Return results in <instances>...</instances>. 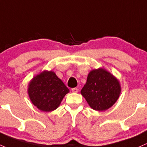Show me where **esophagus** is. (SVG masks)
Wrapping results in <instances>:
<instances>
[{
  "label": "esophagus",
  "mask_w": 147,
  "mask_h": 147,
  "mask_svg": "<svg viewBox=\"0 0 147 147\" xmlns=\"http://www.w3.org/2000/svg\"><path fill=\"white\" fill-rule=\"evenodd\" d=\"M78 88H71V91L73 92V93H77L78 92Z\"/></svg>",
  "instance_id": "obj_1"
}]
</instances>
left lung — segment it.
I'll list each match as a JSON object with an SVG mask.
<instances>
[{
	"mask_svg": "<svg viewBox=\"0 0 147 147\" xmlns=\"http://www.w3.org/2000/svg\"><path fill=\"white\" fill-rule=\"evenodd\" d=\"M121 86L118 80L105 69H93L88 74L87 81L81 93L91 108L105 111L119 98Z\"/></svg>",
	"mask_w": 147,
	"mask_h": 147,
	"instance_id": "obj_1",
	"label": "left lung"
}]
</instances>
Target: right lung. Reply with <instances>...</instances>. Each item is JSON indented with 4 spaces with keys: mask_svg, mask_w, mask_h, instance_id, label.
Instances as JSON below:
<instances>
[{
    "mask_svg": "<svg viewBox=\"0 0 147 147\" xmlns=\"http://www.w3.org/2000/svg\"><path fill=\"white\" fill-rule=\"evenodd\" d=\"M28 92L34 106L42 111L51 112L59 106L69 90L54 71H44L31 80Z\"/></svg>",
    "mask_w": 147,
    "mask_h": 147,
    "instance_id": "1",
    "label": "right lung"
}]
</instances>
